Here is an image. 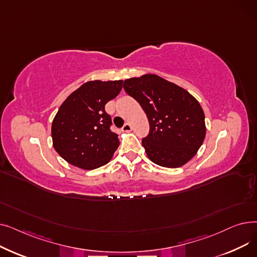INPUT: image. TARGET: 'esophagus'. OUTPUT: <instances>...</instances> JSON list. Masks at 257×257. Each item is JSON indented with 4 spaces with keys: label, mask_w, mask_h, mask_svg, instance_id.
Returning <instances> with one entry per match:
<instances>
[{
    "label": "esophagus",
    "mask_w": 257,
    "mask_h": 257,
    "mask_svg": "<svg viewBox=\"0 0 257 257\" xmlns=\"http://www.w3.org/2000/svg\"><path fill=\"white\" fill-rule=\"evenodd\" d=\"M131 125L130 124H128V123H126L124 126H123V128H121V130H123L124 132H130L131 131Z\"/></svg>",
    "instance_id": "obj_1"
}]
</instances>
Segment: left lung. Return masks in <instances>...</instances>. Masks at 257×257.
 Returning a JSON list of instances; mask_svg holds the SVG:
<instances>
[{
	"mask_svg": "<svg viewBox=\"0 0 257 257\" xmlns=\"http://www.w3.org/2000/svg\"><path fill=\"white\" fill-rule=\"evenodd\" d=\"M123 86L149 119L150 133L143 140L148 158L170 169L188 163L206 136L204 111L197 99L154 74L127 79Z\"/></svg>",
	"mask_w": 257,
	"mask_h": 257,
	"instance_id": "obj_1",
	"label": "left lung"
}]
</instances>
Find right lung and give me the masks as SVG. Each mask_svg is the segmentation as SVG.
Masks as SVG:
<instances>
[{
	"instance_id": "obj_1",
	"label": "right lung",
	"mask_w": 257,
	"mask_h": 257,
	"mask_svg": "<svg viewBox=\"0 0 257 257\" xmlns=\"http://www.w3.org/2000/svg\"><path fill=\"white\" fill-rule=\"evenodd\" d=\"M123 80L87 81L73 91L52 121V141L67 163L82 170H94L109 163L119 145L110 130L107 102L119 93Z\"/></svg>"
}]
</instances>
